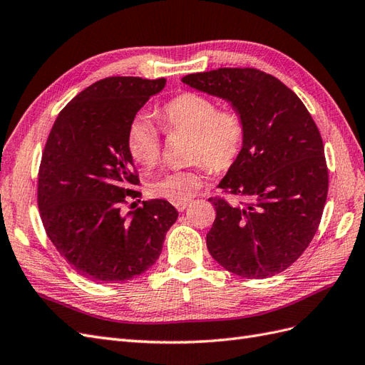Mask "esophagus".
<instances>
[{"instance_id":"34e87169","label":"esophagus","mask_w":365,"mask_h":365,"mask_svg":"<svg viewBox=\"0 0 365 365\" xmlns=\"http://www.w3.org/2000/svg\"><path fill=\"white\" fill-rule=\"evenodd\" d=\"M187 204H189V202H181V204H175V207H176V210H178V212H184V210H185V207H187Z\"/></svg>"}]
</instances>
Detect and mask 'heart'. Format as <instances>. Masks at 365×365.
I'll list each match as a JSON object with an SVG mask.
<instances>
[{
    "label": "heart",
    "instance_id": "1",
    "mask_svg": "<svg viewBox=\"0 0 365 365\" xmlns=\"http://www.w3.org/2000/svg\"><path fill=\"white\" fill-rule=\"evenodd\" d=\"M168 132H192L193 169L170 170L149 182L153 196L172 204L187 202L202 187V170L224 172L233 165L242 152L245 138L244 121L235 109H219L215 98L185 91L165 102L160 111ZM129 155L137 164L150 169L163 153V135L148 114L130 120L126 134Z\"/></svg>",
    "mask_w": 365,
    "mask_h": 365
}]
</instances>
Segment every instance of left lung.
<instances>
[{"instance_id": "obj_1", "label": "left lung", "mask_w": 365, "mask_h": 365, "mask_svg": "<svg viewBox=\"0 0 365 365\" xmlns=\"http://www.w3.org/2000/svg\"><path fill=\"white\" fill-rule=\"evenodd\" d=\"M182 82L230 102L245 128L240 155L219 187L247 202L210 197L216 208L210 254L240 277L284 271L311 244L327 197L324 146L314 118L292 90L256 68H217Z\"/></svg>"}]
</instances>
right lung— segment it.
<instances>
[{
	"mask_svg": "<svg viewBox=\"0 0 365 365\" xmlns=\"http://www.w3.org/2000/svg\"><path fill=\"white\" fill-rule=\"evenodd\" d=\"M165 79L106 77L59 113L38 175V207L47 236L85 279L123 283L148 271L178 212L165 200L121 212L140 184L128 152L130 120Z\"/></svg>",
	"mask_w": 365,
	"mask_h": 365,
	"instance_id": "obj_1",
	"label": "right lung"
}]
</instances>
